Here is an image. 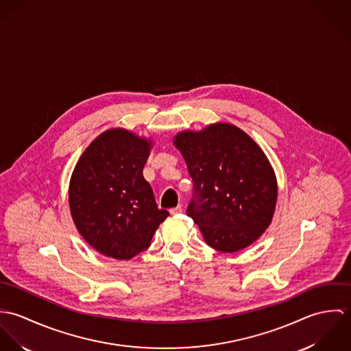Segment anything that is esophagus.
Instances as JSON below:
<instances>
[{
	"instance_id": "34e87169",
	"label": "esophagus",
	"mask_w": 351,
	"mask_h": 351,
	"mask_svg": "<svg viewBox=\"0 0 351 351\" xmlns=\"http://www.w3.org/2000/svg\"><path fill=\"white\" fill-rule=\"evenodd\" d=\"M181 212H182V205H177V206H174V208L170 209V213H171V215H178V213H181Z\"/></svg>"
}]
</instances>
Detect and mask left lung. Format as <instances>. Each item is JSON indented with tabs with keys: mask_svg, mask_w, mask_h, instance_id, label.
Returning <instances> with one entry per match:
<instances>
[{
	"mask_svg": "<svg viewBox=\"0 0 351 351\" xmlns=\"http://www.w3.org/2000/svg\"><path fill=\"white\" fill-rule=\"evenodd\" d=\"M174 145L193 181L186 213L208 246L235 252L250 246L271 221L277 181L266 155L242 130L212 124L181 132Z\"/></svg>",
	"mask_w": 351,
	"mask_h": 351,
	"instance_id": "left-lung-1",
	"label": "left lung"
}]
</instances>
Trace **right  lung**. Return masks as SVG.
<instances>
[{"label":"right lung","mask_w":351,"mask_h":351,"mask_svg":"<svg viewBox=\"0 0 351 351\" xmlns=\"http://www.w3.org/2000/svg\"><path fill=\"white\" fill-rule=\"evenodd\" d=\"M150 142L125 130H109L80 158L70 181L73 220L84 239L116 259L149 249L169 216L159 209L143 167Z\"/></svg>","instance_id":"right-lung-1"}]
</instances>
